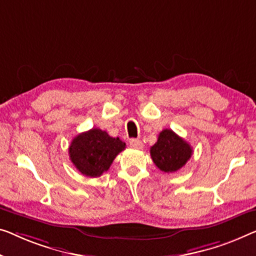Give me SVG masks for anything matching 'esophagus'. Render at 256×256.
<instances>
[{
	"instance_id": "esophagus-1",
	"label": "esophagus",
	"mask_w": 256,
	"mask_h": 256,
	"mask_svg": "<svg viewBox=\"0 0 256 256\" xmlns=\"http://www.w3.org/2000/svg\"><path fill=\"white\" fill-rule=\"evenodd\" d=\"M130 146L132 148H136V150H141L142 148V142H141V140L139 139H131L130 140Z\"/></svg>"
}]
</instances>
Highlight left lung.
Masks as SVG:
<instances>
[{"instance_id":"1","label":"left lung","mask_w":256,"mask_h":256,"mask_svg":"<svg viewBox=\"0 0 256 256\" xmlns=\"http://www.w3.org/2000/svg\"><path fill=\"white\" fill-rule=\"evenodd\" d=\"M192 147L169 128L163 130L154 146L150 147L152 162L160 170L166 174L174 172L184 166L192 156Z\"/></svg>"}]
</instances>
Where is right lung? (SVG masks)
I'll use <instances>...</instances> for the list:
<instances>
[{"mask_svg": "<svg viewBox=\"0 0 256 256\" xmlns=\"http://www.w3.org/2000/svg\"><path fill=\"white\" fill-rule=\"evenodd\" d=\"M125 142L100 128H92L74 136L68 147L71 162L87 177H100L109 170Z\"/></svg>", "mask_w": 256, "mask_h": 256, "instance_id": "right-lung-1", "label": "right lung"}]
</instances>
